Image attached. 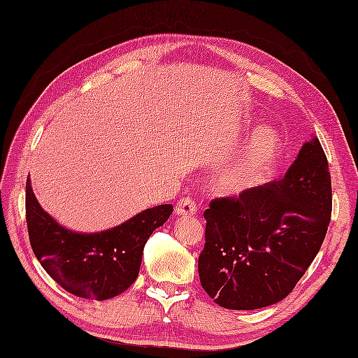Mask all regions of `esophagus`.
I'll return each instance as SVG.
<instances>
[{
    "instance_id": "34e87169",
    "label": "esophagus",
    "mask_w": 358,
    "mask_h": 358,
    "mask_svg": "<svg viewBox=\"0 0 358 358\" xmlns=\"http://www.w3.org/2000/svg\"><path fill=\"white\" fill-rule=\"evenodd\" d=\"M176 212L180 217H194L196 213V204L190 198H182L177 204Z\"/></svg>"
}]
</instances>
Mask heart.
I'll return each mask as SVG.
<instances>
[{
  "label": "heart",
  "mask_w": 358,
  "mask_h": 358,
  "mask_svg": "<svg viewBox=\"0 0 358 358\" xmlns=\"http://www.w3.org/2000/svg\"><path fill=\"white\" fill-rule=\"evenodd\" d=\"M282 154L278 131L264 127L257 129L235 159L218 169L215 185L221 195L235 196L259 185Z\"/></svg>",
  "instance_id": "b5f03b06"
}]
</instances>
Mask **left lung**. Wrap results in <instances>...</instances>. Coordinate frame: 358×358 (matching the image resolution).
Here are the masks:
<instances>
[{"mask_svg": "<svg viewBox=\"0 0 358 358\" xmlns=\"http://www.w3.org/2000/svg\"><path fill=\"white\" fill-rule=\"evenodd\" d=\"M331 176L319 138L305 141L279 181L206 209L198 257L201 287L227 310H259L285 299L319 253L331 220Z\"/></svg>", "mask_w": 358, "mask_h": 358, "instance_id": "left-lung-1", "label": "left lung"}]
</instances>
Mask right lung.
<instances>
[{
  "instance_id": "obj_1",
  "label": "right lung",
  "mask_w": 358,
  "mask_h": 358,
  "mask_svg": "<svg viewBox=\"0 0 358 358\" xmlns=\"http://www.w3.org/2000/svg\"><path fill=\"white\" fill-rule=\"evenodd\" d=\"M172 204L137 213L119 226L82 234L61 226L47 213L26 185V213L33 253L48 276L66 292L106 301L134 284L148 238L169 220Z\"/></svg>"
}]
</instances>
